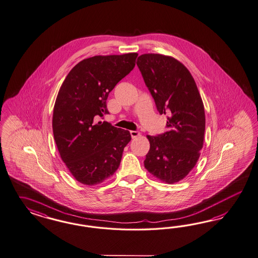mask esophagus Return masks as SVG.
I'll list each match as a JSON object with an SVG mask.
<instances>
[{"label": "esophagus", "instance_id": "esophagus-1", "mask_svg": "<svg viewBox=\"0 0 258 258\" xmlns=\"http://www.w3.org/2000/svg\"><path fill=\"white\" fill-rule=\"evenodd\" d=\"M131 135H132V138L134 139V138L140 136L141 133H139V132H136V131H132V132H131Z\"/></svg>", "mask_w": 258, "mask_h": 258}]
</instances>
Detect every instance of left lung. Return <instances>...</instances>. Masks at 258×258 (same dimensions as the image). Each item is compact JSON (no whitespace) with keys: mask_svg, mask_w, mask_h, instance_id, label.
<instances>
[{"mask_svg":"<svg viewBox=\"0 0 258 258\" xmlns=\"http://www.w3.org/2000/svg\"><path fill=\"white\" fill-rule=\"evenodd\" d=\"M137 65L157 109L167 114L168 132L147 135L150 144L145 167L158 180L173 184L195 166L203 149L205 112L195 80L187 68L170 55L144 54Z\"/></svg>","mask_w":258,"mask_h":258,"instance_id":"8db88e82","label":"left lung"}]
</instances>
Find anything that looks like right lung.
<instances>
[{"instance_id": "1", "label": "right lung", "mask_w": 258, "mask_h": 258, "mask_svg": "<svg viewBox=\"0 0 258 258\" xmlns=\"http://www.w3.org/2000/svg\"><path fill=\"white\" fill-rule=\"evenodd\" d=\"M137 53L94 55L78 62L64 79L53 111V133L63 163L76 180L93 186L117 170L128 131L96 118L108 112L106 100L135 66Z\"/></svg>"}]
</instances>
